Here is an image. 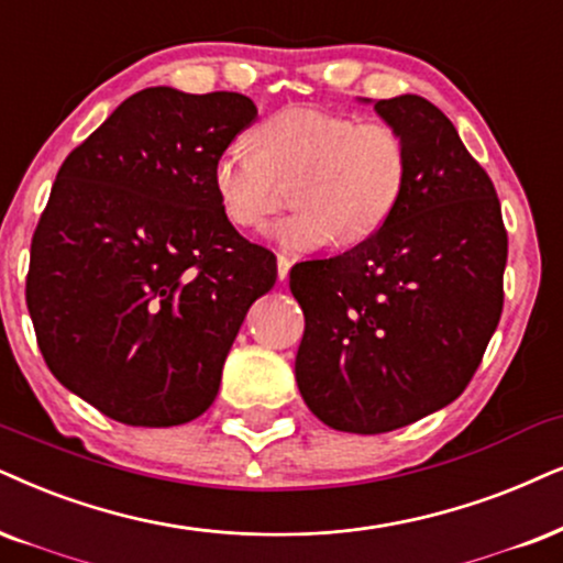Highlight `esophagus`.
Returning a JSON list of instances; mask_svg holds the SVG:
<instances>
[{"label":"esophagus","mask_w":563,"mask_h":563,"mask_svg":"<svg viewBox=\"0 0 563 563\" xmlns=\"http://www.w3.org/2000/svg\"><path fill=\"white\" fill-rule=\"evenodd\" d=\"M288 273H290V260L286 254H277V277H280V283L288 280Z\"/></svg>","instance_id":"obj_1"}]
</instances>
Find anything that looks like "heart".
Wrapping results in <instances>:
<instances>
[{
    "instance_id": "b5f03b06",
    "label": "heart",
    "mask_w": 563,
    "mask_h": 563,
    "mask_svg": "<svg viewBox=\"0 0 563 563\" xmlns=\"http://www.w3.org/2000/svg\"><path fill=\"white\" fill-rule=\"evenodd\" d=\"M254 145L231 142L212 163V191L236 229H257L294 184L296 212L269 229L288 252H311L338 236L358 244L393 218L408 181L410 155L402 132L387 122L314 106L275 111L252 132Z\"/></svg>"
}]
</instances>
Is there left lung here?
<instances>
[{
    "instance_id": "left-lung-1",
    "label": "left lung",
    "mask_w": 563,
    "mask_h": 563,
    "mask_svg": "<svg viewBox=\"0 0 563 563\" xmlns=\"http://www.w3.org/2000/svg\"><path fill=\"white\" fill-rule=\"evenodd\" d=\"M408 142L400 205L374 236L290 267L303 309L296 382L330 429L384 433L457 400L504 306L507 231L494 184L421 96L368 101Z\"/></svg>"
}]
</instances>
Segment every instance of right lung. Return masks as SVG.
<instances>
[{
  "label": "right lung",
  "mask_w": 563,
  "mask_h": 563,
  "mask_svg": "<svg viewBox=\"0 0 563 563\" xmlns=\"http://www.w3.org/2000/svg\"><path fill=\"white\" fill-rule=\"evenodd\" d=\"M257 106L145 88L77 145L31 244L25 301L46 366L126 426H179L216 400L277 262L233 229L212 163Z\"/></svg>",
  "instance_id": "obj_1"
}]
</instances>
